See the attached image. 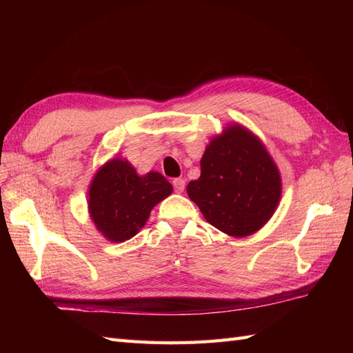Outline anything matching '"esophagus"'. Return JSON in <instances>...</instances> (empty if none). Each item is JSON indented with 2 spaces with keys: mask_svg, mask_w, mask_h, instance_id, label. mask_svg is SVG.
Instances as JSON below:
<instances>
[{
  "mask_svg": "<svg viewBox=\"0 0 353 353\" xmlns=\"http://www.w3.org/2000/svg\"><path fill=\"white\" fill-rule=\"evenodd\" d=\"M172 186H174L176 192H183L185 190V179H174L172 181Z\"/></svg>",
  "mask_w": 353,
  "mask_h": 353,
  "instance_id": "34e87169",
  "label": "esophagus"
}]
</instances>
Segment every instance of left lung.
Returning <instances> with one entry per match:
<instances>
[{
    "instance_id": "8db88e82",
    "label": "left lung",
    "mask_w": 353,
    "mask_h": 353,
    "mask_svg": "<svg viewBox=\"0 0 353 353\" xmlns=\"http://www.w3.org/2000/svg\"><path fill=\"white\" fill-rule=\"evenodd\" d=\"M201 174L186 186L205 220L223 234L249 236L268 223L282 196V177L262 141L232 123L209 141Z\"/></svg>"
}]
</instances>
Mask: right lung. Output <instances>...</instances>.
<instances>
[{"instance_id":"1","label":"right lung","mask_w":353,"mask_h":353,"mask_svg":"<svg viewBox=\"0 0 353 353\" xmlns=\"http://www.w3.org/2000/svg\"><path fill=\"white\" fill-rule=\"evenodd\" d=\"M172 192L161 172L139 176L123 157H112L92 177L88 212L95 229L112 243H124L145 226L152 209Z\"/></svg>"}]
</instances>
